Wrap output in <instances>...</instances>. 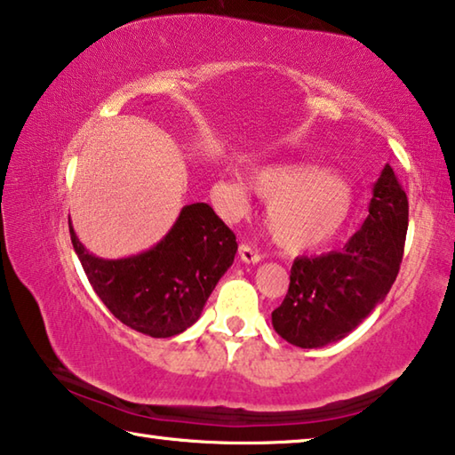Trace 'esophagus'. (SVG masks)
Segmentation results:
<instances>
[{
  "label": "esophagus",
  "instance_id": "34e87169",
  "mask_svg": "<svg viewBox=\"0 0 455 455\" xmlns=\"http://www.w3.org/2000/svg\"><path fill=\"white\" fill-rule=\"evenodd\" d=\"M238 255H241L243 263H249V265H255V263H259V260H260L259 251H255V249H252V246H249V244H241V246H238Z\"/></svg>",
  "mask_w": 455,
  "mask_h": 455
}]
</instances>
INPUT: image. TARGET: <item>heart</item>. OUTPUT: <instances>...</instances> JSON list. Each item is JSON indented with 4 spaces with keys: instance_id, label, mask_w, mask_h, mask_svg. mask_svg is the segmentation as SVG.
<instances>
[{
    "instance_id": "b5f03b06",
    "label": "heart",
    "mask_w": 455,
    "mask_h": 455,
    "mask_svg": "<svg viewBox=\"0 0 455 455\" xmlns=\"http://www.w3.org/2000/svg\"><path fill=\"white\" fill-rule=\"evenodd\" d=\"M252 184L271 200L268 230L283 249L315 251L329 244L347 225L353 211V188L339 174L311 163H281L259 168ZM217 192L228 211L246 204V187L238 179H222Z\"/></svg>"
}]
</instances>
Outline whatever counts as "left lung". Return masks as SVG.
<instances>
[{"mask_svg": "<svg viewBox=\"0 0 455 455\" xmlns=\"http://www.w3.org/2000/svg\"><path fill=\"white\" fill-rule=\"evenodd\" d=\"M405 190L385 164L363 225L341 251L299 257L273 327L295 347L317 349L347 337L383 303L399 273L407 235Z\"/></svg>", "mask_w": 455, "mask_h": 455, "instance_id": "8db88e82", "label": "left lung"}]
</instances>
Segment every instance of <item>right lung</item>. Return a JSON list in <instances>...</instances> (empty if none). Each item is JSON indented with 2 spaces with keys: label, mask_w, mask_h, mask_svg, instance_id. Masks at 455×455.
<instances>
[{
  "label": "right lung",
  "mask_w": 455,
  "mask_h": 455,
  "mask_svg": "<svg viewBox=\"0 0 455 455\" xmlns=\"http://www.w3.org/2000/svg\"><path fill=\"white\" fill-rule=\"evenodd\" d=\"M76 255L114 317L138 333L172 337L196 323L236 255V236L206 203L187 204L152 249L126 259L86 251L70 222Z\"/></svg>",
  "instance_id": "obj_1"
}]
</instances>
